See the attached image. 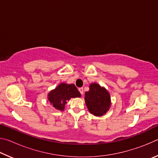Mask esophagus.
Returning <instances> with one entry per match:
<instances>
[{"mask_svg": "<svg viewBox=\"0 0 158 158\" xmlns=\"http://www.w3.org/2000/svg\"><path fill=\"white\" fill-rule=\"evenodd\" d=\"M79 90L80 93L81 94V95H84V89H83V88H79Z\"/></svg>", "mask_w": 158, "mask_h": 158, "instance_id": "34e87169", "label": "esophagus"}]
</instances>
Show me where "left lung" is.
<instances>
[{
  "mask_svg": "<svg viewBox=\"0 0 158 158\" xmlns=\"http://www.w3.org/2000/svg\"><path fill=\"white\" fill-rule=\"evenodd\" d=\"M85 102L89 111L96 116H102L111 105L109 93L97 84L90 85L89 90L85 93Z\"/></svg>",
  "mask_w": 158,
  "mask_h": 158,
  "instance_id": "left-lung-1",
  "label": "left lung"
}]
</instances>
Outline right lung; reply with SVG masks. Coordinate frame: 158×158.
<instances>
[{"label": "right lung", "mask_w": 158, "mask_h": 158, "mask_svg": "<svg viewBox=\"0 0 158 158\" xmlns=\"http://www.w3.org/2000/svg\"><path fill=\"white\" fill-rule=\"evenodd\" d=\"M79 97H81V94L75 85L63 83L49 93L48 100L56 109L63 111L67 101L72 98Z\"/></svg>", "instance_id": "right-lung-1"}]
</instances>
